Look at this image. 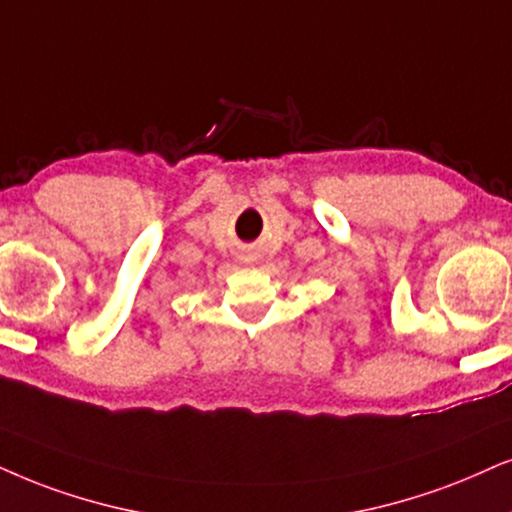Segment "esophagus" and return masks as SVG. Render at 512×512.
<instances>
[{"mask_svg": "<svg viewBox=\"0 0 512 512\" xmlns=\"http://www.w3.org/2000/svg\"><path fill=\"white\" fill-rule=\"evenodd\" d=\"M241 262L243 264H255L257 262V255H255V252H243V255H241Z\"/></svg>", "mask_w": 512, "mask_h": 512, "instance_id": "esophagus-1", "label": "esophagus"}]
</instances>
